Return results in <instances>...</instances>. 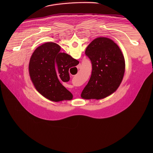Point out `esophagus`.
Listing matches in <instances>:
<instances>
[{"mask_svg":"<svg viewBox=\"0 0 153 153\" xmlns=\"http://www.w3.org/2000/svg\"><path fill=\"white\" fill-rule=\"evenodd\" d=\"M77 68L78 69H80V68H81V65H80V64H79V65H77Z\"/></svg>","mask_w":153,"mask_h":153,"instance_id":"esophagus-1","label":"esophagus"}]
</instances>
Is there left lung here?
<instances>
[{
	"instance_id": "1",
	"label": "left lung",
	"mask_w": 153,
	"mask_h": 153,
	"mask_svg": "<svg viewBox=\"0 0 153 153\" xmlns=\"http://www.w3.org/2000/svg\"><path fill=\"white\" fill-rule=\"evenodd\" d=\"M85 54L91 60L92 72L81 97L99 100L114 93L123 80L125 70V58L119 46L110 39L100 37L90 43Z\"/></svg>"
}]
</instances>
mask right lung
Returning a JSON list of instances; mask_svg holds the SVG:
<instances>
[{
	"label": "right lung",
	"mask_w": 153,
	"mask_h": 153,
	"mask_svg": "<svg viewBox=\"0 0 153 153\" xmlns=\"http://www.w3.org/2000/svg\"><path fill=\"white\" fill-rule=\"evenodd\" d=\"M60 47L47 42L37 47L29 62V74L36 90L53 102L71 100L73 94L61 82L70 80L69 69L79 61L68 54L60 53Z\"/></svg>",
	"instance_id": "obj_1"
}]
</instances>
